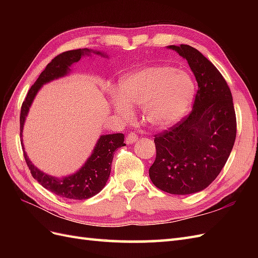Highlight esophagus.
<instances>
[{"instance_id": "esophagus-1", "label": "esophagus", "mask_w": 258, "mask_h": 258, "mask_svg": "<svg viewBox=\"0 0 258 258\" xmlns=\"http://www.w3.org/2000/svg\"><path fill=\"white\" fill-rule=\"evenodd\" d=\"M139 140L138 136L136 134H134V132H130V134L126 137V143L127 144H134L136 143Z\"/></svg>"}]
</instances>
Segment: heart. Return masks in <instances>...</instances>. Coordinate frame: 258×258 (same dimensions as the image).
Returning a JSON list of instances; mask_svg holds the SVG:
<instances>
[{
  "mask_svg": "<svg viewBox=\"0 0 258 258\" xmlns=\"http://www.w3.org/2000/svg\"><path fill=\"white\" fill-rule=\"evenodd\" d=\"M194 93L195 84L188 73L170 67L146 68L121 77L111 104L123 120L131 119L132 107L142 106L152 127L166 129L185 115Z\"/></svg>",
  "mask_w": 258,
  "mask_h": 258,
  "instance_id": "obj_1",
  "label": "heart"
}]
</instances>
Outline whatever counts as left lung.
<instances>
[{"mask_svg":"<svg viewBox=\"0 0 258 258\" xmlns=\"http://www.w3.org/2000/svg\"><path fill=\"white\" fill-rule=\"evenodd\" d=\"M168 48L188 62L198 90L190 114L155 136L150 177L163 191L189 195L207 188L224 168L236 140V113L228 85L212 62L189 45Z\"/></svg>","mask_w":258,"mask_h":258,"instance_id":"left-lung-1","label":"left lung"}]
</instances>
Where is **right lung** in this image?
I'll return each instance as SVG.
<instances>
[{
    "instance_id": "1",
    "label": "right lung",
    "mask_w": 258,
    "mask_h": 258,
    "mask_svg": "<svg viewBox=\"0 0 258 258\" xmlns=\"http://www.w3.org/2000/svg\"><path fill=\"white\" fill-rule=\"evenodd\" d=\"M91 52L100 54V56H104V53L101 51H93L92 49L88 48L75 49L58 54L57 57H54L51 60L50 63L47 64L41 75L38 76L34 85L31 86L26 100L22 103L20 112V137H22L23 123H25L29 108L31 104H32L37 91L41 89L42 86L67 75L71 71L70 67L75 63V62L80 61L85 54L89 56ZM123 139L124 137L122 134L101 136L95 148H93L92 154L87 161L84 163V166L80 170H77V172L62 178L46 174L43 171L34 167V165H32V162L28 158L27 153L25 152L22 139L21 145L23 148V156H25L31 174L44 188L62 198L84 200L93 197L95 195L102 190L105 186L108 177H110L111 166L115 151L117 148L124 145Z\"/></svg>"
}]
</instances>
